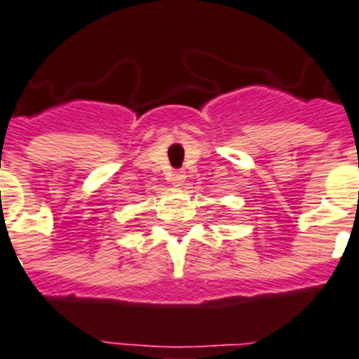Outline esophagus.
<instances>
[{
  "label": "esophagus",
  "mask_w": 359,
  "mask_h": 359,
  "mask_svg": "<svg viewBox=\"0 0 359 359\" xmlns=\"http://www.w3.org/2000/svg\"><path fill=\"white\" fill-rule=\"evenodd\" d=\"M168 180H170L172 185L180 187V185H183V182H185V174H183L182 170H172L170 174H168Z\"/></svg>",
  "instance_id": "34e87169"
}]
</instances>
